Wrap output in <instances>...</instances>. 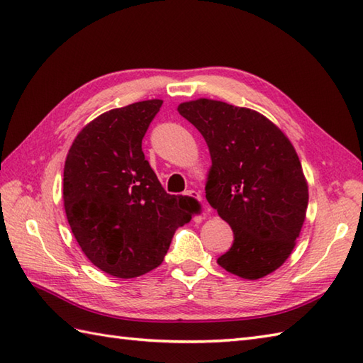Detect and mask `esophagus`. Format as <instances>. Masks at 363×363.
<instances>
[{"label": "esophagus", "mask_w": 363, "mask_h": 363, "mask_svg": "<svg viewBox=\"0 0 363 363\" xmlns=\"http://www.w3.org/2000/svg\"><path fill=\"white\" fill-rule=\"evenodd\" d=\"M186 195L187 196H190V198H194V199H198V201H203V196L198 194V191H195V190H187L186 191Z\"/></svg>", "instance_id": "esophagus-1"}]
</instances>
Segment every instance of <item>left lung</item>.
Listing matches in <instances>:
<instances>
[{
  "label": "left lung",
  "mask_w": 363,
  "mask_h": 363,
  "mask_svg": "<svg viewBox=\"0 0 363 363\" xmlns=\"http://www.w3.org/2000/svg\"><path fill=\"white\" fill-rule=\"evenodd\" d=\"M209 146L206 198L234 230L218 265L256 281L276 272L295 248L309 187L289 137L248 107L199 98L177 106Z\"/></svg>",
  "instance_id": "obj_1"
}]
</instances>
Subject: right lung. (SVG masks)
Listing matches in <instances>:
<instances>
[{
    "instance_id": "1",
    "label": "right lung",
    "mask_w": 363,
    "mask_h": 363,
    "mask_svg": "<svg viewBox=\"0 0 363 363\" xmlns=\"http://www.w3.org/2000/svg\"><path fill=\"white\" fill-rule=\"evenodd\" d=\"M162 99L107 111L76 135L64 167L68 225L87 259L104 273L130 279L164 262L174 230L198 203L168 195L142 151Z\"/></svg>"
}]
</instances>
